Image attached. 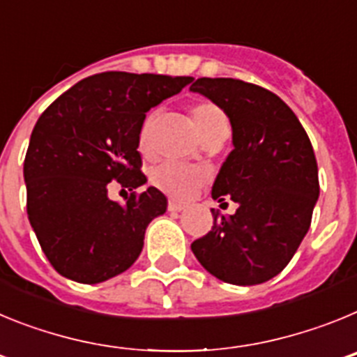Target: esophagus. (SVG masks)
Returning a JSON list of instances; mask_svg holds the SVG:
<instances>
[{
    "mask_svg": "<svg viewBox=\"0 0 357 357\" xmlns=\"http://www.w3.org/2000/svg\"><path fill=\"white\" fill-rule=\"evenodd\" d=\"M185 207L182 206V204H178V202L175 200H169L168 202V211H172V213H181V211H184Z\"/></svg>",
    "mask_w": 357,
    "mask_h": 357,
    "instance_id": "1",
    "label": "esophagus"
}]
</instances>
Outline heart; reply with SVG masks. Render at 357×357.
Masks as SVG:
<instances>
[{
	"label": "heart",
	"mask_w": 357,
	"mask_h": 357,
	"mask_svg": "<svg viewBox=\"0 0 357 357\" xmlns=\"http://www.w3.org/2000/svg\"><path fill=\"white\" fill-rule=\"evenodd\" d=\"M191 119H193L195 130L202 141H207L214 135L229 132V119L225 112L218 105L211 102H200L191 107ZM153 116H148L141 125L139 137V151L148 155L150 153V141L151 132H153ZM150 182L155 185L159 191L172 197L173 200H188L195 195L200 185L207 182V173L200 168H189V166H181V164L164 162L159 164L150 175Z\"/></svg>",
	"instance_id": "b5f03b06"
}]
</instances>
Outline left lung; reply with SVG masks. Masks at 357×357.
I'll return each instance as SVG.
<instances>
[{
    "label": "left lung",
    "mask_w": 357,
    "mask_h": 357,
    "mask_svg": "<svg viewBox=\"0 0 357 357\" xmlns=\"http://www.w3.org/2000/svg\"><path fill=\"white\" fill-rule=\"evenodd\" d=\"M191 91L223 109L234 150L213 185L222 216L191 243L200 264L238 286L266 282L286 268L307 234L320 195L313 146L291 109L272 91L236 78H198Z\"/></svg>",
    "instance_id": "8db88e82"
}]
</instances>
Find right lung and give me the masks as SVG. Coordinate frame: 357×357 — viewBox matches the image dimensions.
I'll use <instances>...</instances> for the list:
<instances>
[{
    "instance_id": "add662e5",
    "label": "right lung",
    "mask_w": 357,
    "mask_h": 357,
    "mask_svg": "<svg viewBox=\"0 0 357 357\" xmlns=\"http://www.w3.org/2000/svg\"><path fill=\"white\" fill-rule=\"evenodd\" d=\"M191 77L105 71L56 98L37 119L24 157L26 213L61 275L82 284L116 277L143 250L148 223L168 200L146 182L137 137L146 112L181 93ZM116 181L131 197L110 201Z\"/></svg>"
}]
</instances>
